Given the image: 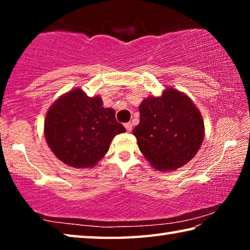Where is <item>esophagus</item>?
Here are the masks:
<instances>
[{"instance_id": "obj_1", "label": "esophagus", "mask_w": 250, "mask_h": 250, "mask_svg": "<svg viewBox=\"0 0 250 250\" xmlns=\"http://www.w3.org/2000/svg\"><path fill=\"white\" fill-rule=\"evenodd\" d=\"M125 128L126 129L128 132H130V131L132 130V124H130V122H126V124H125Z\"/></svg>"}]
</instances>
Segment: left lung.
Returning <instances> with one entry per match:
<instances>
[{
	"label": "left lung",
	"mask_w": 250,
	"mask_h": 250,
	"mask_svg": "<svg viewBox=\"0 0 250 250\" xmlns=\"http://www.w3.org/2000/svg\"><path fill=\"white\" fill-rule=\"evenodd\" d=\"M140 122L133 129L139 149L158 171H175L189 162L204 140V122L188 95L167 87L139 105Z\"/></svg>",
	"instance_id": "left-lung-1"
}]
</instances>
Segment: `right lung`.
I'll return each mask as SVG.
<instances>
[{
    "instance_id": "right-lung-1",
    "label": "right lung",
    "mask_w": 250,
    "mask_h": 250,
    "mask_svg": "<svg viewBox=\"0 0 250 250\" xmlns=\"http://www.w3.org/2000/svg\"><path fill=\"white\" fill-rule=\"evenodd\" d=\"M116 111L99 96L75 88L50 105L44 122L46 142L58 160L71 167H92L104 158L112 139L125 132Z\"/></svg>"
}]
</instances>
